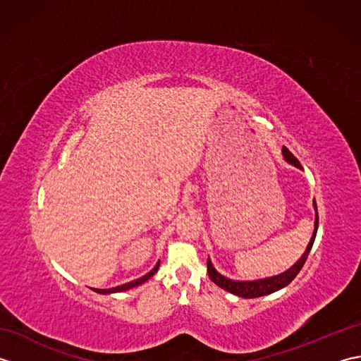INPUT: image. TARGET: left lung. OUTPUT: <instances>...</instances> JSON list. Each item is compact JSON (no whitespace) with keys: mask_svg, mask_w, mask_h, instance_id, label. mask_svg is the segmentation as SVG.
Wrapping results in <instances>:
<instances>
[{"mask_svg":"<svg viewBox=\"0 0 361 361\" xmlns=\"http://www.w3.org/2000/svg\"><path fill=\"white\" fill-rule=\"evenodd\" d=\"M283 153V158H286L288 163H291L293 166L301 169V164H299V161L296 159V157L291 153L287 147L282 149ZM315 206V211H317V203H313ZM317 229H318V212H317V220H315V231H313V235L310 239V243L307 245V250L302 255V257L298 260V262L290 268V270L283 271L282 274L278 276H273V278H267V279H260V281H250V282H240V281H233V279H228L225 276H221L220 273L216 271V268L212 267L211 260L208 259V274L211 281L219 286L220 288H224L229 293L237 295V296H242V298H259V296H265V295H270L274 293V291H278L281 288H283L286 286L293 281L296 278V274L301 271V268L304 267L305 260H307L309 252L312 250V245L315 242V237H317Z\"/></svg>","mask_w":361,"mask_h":361,"instance_id":"8db88e82","label":"left lung"}]
</instances>
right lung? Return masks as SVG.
Segmentation results:
<instances>
[{
    "label": "right lung",
    "instance_id": "1",
    "mask_svg": "<svg viewBox=\"0 0 361 361\" xmlns=\"http://www.w3.org/2000/svg\"><path fill=\"white\" fill-rule=\"evenodd\" d=\"M158 267H159V262L153 267V270L152 271H149L147 274L145 276H142V278H140V279H136V281H132V282H127V283H122V286H118V287H113V288H106V290H101V288H94V291H97V293H102V295H106V293H116V291H124V290H128V288H133V287H136V286H141L142 282H145L147 281L149 278H152L153 274L157 273V270H158Z\"/></svg>",
    "mask_w": 361,
    "mask_h": 361
}]
</instances>
